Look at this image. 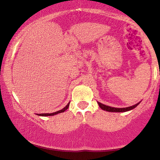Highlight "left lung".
Returning a JSON list of instances; mask_svg holds the SVG:
<instances>
[{
  "instance_id": "left-lung-1",
  "label": "left lung",
  "mask_w": 160,
  "mask_h": 160,
  "mask_svg": "<svg viewBox=\"0 0 160 160\" xmlns=\"http://www.w3.org/2000/svg\"><path fill=\"white\" fill-rule=\"evenodd\" d=\"M98 104L99 107L102 108V110H104V111H109V112H126V111H131V110H132V109H134V108H136L137 106L140 104V102H138V103L135 104V105L130 106V107H128V108H117L110 107V106L105 105V104L100 103V102H98Z\"/></svg>"
}]
</instances>
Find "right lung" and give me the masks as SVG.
<instances>
[{
  "instance_id": "add662e5",
  "label": "right lung",
  "mask_w": 160,
  "mask_h": 160,
  "mask_svg": "<svg viewBox=\"0 0 160 160\" xmlns=\"http://www.w3.org/2000/svg\"><path fill=\"white\" fill-rule=\"evenodd\" d=\"M69 104H70V103L68 104L67 105H66L65 107L63 108V109L60 110V111H56V112H54V113H37V115H38V116H42V117H47V116H54V115H56V114H58V113H63V112H65V111H66V110H67L68 108V107H69Z\"/></svg>"
}]
</instances>
